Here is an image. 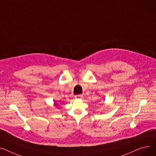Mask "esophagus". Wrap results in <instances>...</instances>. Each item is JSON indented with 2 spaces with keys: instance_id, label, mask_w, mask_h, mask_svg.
Here are the masks:
<instances>
[{
  "instance_id": "esophagus-1",
  "label": "esophagus",
  "mask_w": 156,
  "mask_h": 156,
  "mask_svg": "<svg viewBox=\"0 0 156 156\" xmlns=\"http://www.w3.org/2000/svg\"><path fill=\"white\" fill-rule=\"evenodd\" d=\"M82 97H83V96H82V94H78V95L75 96V98L76 99H81V98H82Z\"/></svg>"
}]
</instances>
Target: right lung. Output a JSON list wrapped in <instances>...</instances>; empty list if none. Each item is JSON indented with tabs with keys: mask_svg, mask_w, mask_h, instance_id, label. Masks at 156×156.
Instances as JSON below:
<instances>
[{
	"mask_svg": "<svg viewBox=\"0 0 156 156\" xmlns=\"http://www.w3.org/2000/svg\"><path fill=\"white\" fill-rule=\"evenodd\" d=\"M55 105H57V104H55Z\"/></svg>",
	"mask_w": 156,
	"mask_h": 156,
	"instance_id": "1",
	"label": "right lung"
}]
</instances>
